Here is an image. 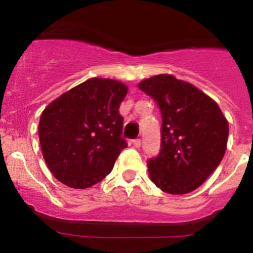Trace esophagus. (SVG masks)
<instances>
[{"mask_svg": "<svg viewBox=\"0 0 253 253\" xmlns=\"http://www.w3.org/2000/svg\"><path fill=\"white\" fill-rule=\"evenodd\" d=\"M140 144H142V140L138 139V138H137V139H134V140H133V146L135 147V148H139Z\"/></svg>", "mask_w": 253, "mask_h": 253, "instance_id": "1", "label": "esophagus"}]
</instances>
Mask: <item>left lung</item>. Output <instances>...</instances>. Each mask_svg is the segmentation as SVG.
I'll return each mask as SVG.
<instances>
[{
  "instance_id": "8db88e82",
  "label": "left lung",
  "mask_w": 253,
  "mask_h": 253,
  "mask_svg": "<svg viewBox=\"0 0 253 253\" xmlns=\"http://www.w3.org/2000/svg\"><path fill=\"white\" fill-rule=\"evenodd\" d=\"M162 115L161 149L147 161L152 182L162 191H194L219 166L225 153L228 122L218 104L191 84L158 75L139 84Z\"/></svg>"
}]
</instances>
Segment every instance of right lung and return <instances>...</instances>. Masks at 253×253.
Wrapping results in <instances>:
<instances>
[{"mask_svg": "<svg viewBox=\"0 0 253 253\" xmlns=\"http://www.w3.org/2000/svg\"><path fill=\"white\" fill-rule=\"evenodd\" d=\"M128 88L107 78H90L48 105L39 122L46 166L62 184L86 189L104 180L128 143L119 106Z\"/></svg>", "mask_w": 253, "mask_h": 253, "instance_id": "right-lung-1", "label": "right lung"}]
</instances>
